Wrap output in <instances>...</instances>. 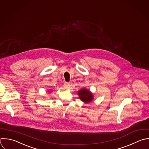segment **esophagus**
I'll return each mask as SVG.
<instances>
[{
  "instance_id": "1",
  "label": "esophagus",
  "mask_w": 149,
  "mask_h": 149,
  "mask_svg": "<svg viewBox=\"0 0 149 149\" xmlns=\"http://www.w3.org/2000/svg\"><path fill=\"white\" fill-rule=\"evenodd\" d=\"M64 87L66 88V89H68L69 87H70V84L69 83H67V82H65L64 83V85H63Z\"/></svg>"
}]
</instances>
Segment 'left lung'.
<instances>
[{"label":"left lung","mask_w":149,"mask_h":149,"mask_svg":"<svg viewBox=\"0 0 149 149\" xmlns=\"http://www.w3.org/2000/svg\"><path fill=\"white\" fill-rule=\"evenodd\" d=\"M77 94L79 95L80 100L86 104L91 102L94 100L93 94L86 88H81L78 91Z\"/></svg>","instance_id":"8db88e82"}]
</instances>
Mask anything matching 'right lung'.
Instances as JSON below:
<instances>
[{
	"mask_svg": "<svg viewBox=\"0 0 149 149\" xmlns=\"http://www.w3.org/2000/svg\"><path fill=\"white\" fill-rule=\"evenodd\" d=\"M51 90H50V91H49V90H48V91H49V93H50V92H51Z\"/></svg>",
	"mask_w": 149,
	"mask_h": 149,
	"instance_id": "obj_1",
	"label": "right lung"
}]
</instances>
